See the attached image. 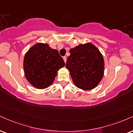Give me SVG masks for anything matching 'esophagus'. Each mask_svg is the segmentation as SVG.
<instances>
[{"mask_svg":"<svg viewBox=\"0 0 133 133\" xmlns=\"http://www.w3.org/2000/svg\"><path fill=\"white\" fill-rule=\"evenodd\" d=\"M63 59H64V62H65H65H66V60H67L66 56H64L63 57Z\"/></svg>","mask_w":133,"mask_h":133,"instance_id":"1","label":"esophagus"}]
</instances>
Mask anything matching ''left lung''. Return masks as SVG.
Masks as SVG:
<instances>
[{
    "instance_id": "left-lung-1",
    "label": "left lung",
    "mask_w": 133,
    "mask_h": 133,
    "mask_svg": "<svg viewBox=\"0 0 133 133\" xmlns=\"http://www.w3.org/2000/svg\"><path fill=\"white\" fill-rule=\"evenodd\" d=\"M65 67L77 87L92 90L100 84L104 75L105 62L102 54L88 42L71 48Z\"/></svg>"
}]
</instances>
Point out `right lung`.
<instances>
[{"mask_svg": "<svg viewBox=\"0 0 133 133\" xmlns=\"http://www.w3.org/2000/svg\"><path fill=\"white\" fill-rule=\"evenodd\" d=\"M64 65L57 50L51 48L47 43H38L32 46L23 59L25 78L38 89L49 87L54 82L57 71Z\"/></svg>", "mask_w": 133, "mask_h": 133, "instance_id": "1", "label": "right lung"}]
</instances>
